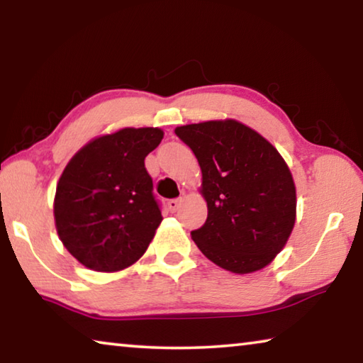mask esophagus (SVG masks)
<instances>
[{
	"label": "esophagus",
	"instance_id": "1",
	"mask_svg": "<svg viewBox=\"0 0 363 363\" xmlns=\"http://www.w3.org/2000/svg\"><path fill=\"white\" fill-rule=\"evenodd\" d=\"M181 203H182V199H172L168 202V208L171 213H176L177 210L181 208Z\"/></svg>",
	"mask_w": 363,
	"mask_h": 363
}]
</instances>
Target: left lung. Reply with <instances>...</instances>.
Instances as JSON below:
<instances>
[{
    "instance_id": "8db88e82",
    "label": "left lung",
    "mask_w": 363,
    "mask_h": 363,
    "mask_svg": "<svg viewBox=\"0 0 363 363\" xmlns=\"http://www.w3.org/2000/svg\"><path fill=\"white\" fill-rule=\"evenodd\" d=\"M202 169L205 224L192 231L200 252L223 269L247 274L284 249L296 223V184L279 152L235 119L176 128Z\"/></svg>"
}]
</instances>
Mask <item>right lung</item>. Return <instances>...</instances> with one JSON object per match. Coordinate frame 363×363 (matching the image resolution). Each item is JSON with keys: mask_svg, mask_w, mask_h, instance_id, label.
<instances>
[{"mask_svg": "<svg viewBox=\"0 0 363 363\" xmlns=\"http://www.w3.org/2000/svg\"><path fill=\"white\" fill-rule=\"evenodd\" d=\"M163 135L158 128H124L85 143L69 160L56 186L55 224L85 268L121 272L145 254L163 220L145 157Z\"/></svg>", "mask_w": 363, "mask_h": 363, "instance_id": "add662e5", "label": "right lung"}]
</instances>
